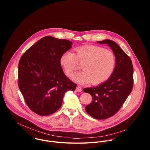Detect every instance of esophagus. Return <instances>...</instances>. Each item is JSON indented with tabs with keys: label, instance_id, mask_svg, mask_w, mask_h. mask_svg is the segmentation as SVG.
I'll use <instances>...</instances> for the list:
<instances>
[{
	"label": "esophagus",
	"instance_id": "esophagus-1",
	"mask_svg": "<svg viewBox=\"0 0 150 150\" xmlns=\"http://www.w3.org/2000/svg\"><path fill=\"white\" fill-rule=\"evenodd\" d=\"M76 92H81L82 91V88L80 86H77L76 87Z\"/></svg>",
	"mask_w": 150,
	"mask_h": 150
}]
</instances>
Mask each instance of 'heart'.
I'll return each instance as SVG.
<instances>
[{"mask_svg": "<svg viewBox=\"0 0 150 150\" xmlns=\"http://www.w3.org/2000/svg\"><path fill=\"white\" fill-rule=\"evenodd\" d=\"M75 51L76 54L66 51L60 58V63L67 76L77 70L78 62L83 64V71L71 77L75 82L81 84L89 82L99 84L107 80L112 74L115 67V57L111 51L95 45L77 47Z\"/></svg>", "mask_w": 150, "mask_h": 150, "instance_id": "1", "label": "heart"}]
</instances>
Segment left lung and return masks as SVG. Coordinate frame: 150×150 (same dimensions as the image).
<instances>
[{
    "mask_svg": "<svg viewBox=\"0 0 150 150\" xmlns=\"http://www.w3.org/2000/svg\"><path fill=\"white\" fill-rule=\"evenodd\" d=\"M97 43L106 44L111 48L115 58V65L112 74L106 81L83 89L91 95L93 99L85 109L93 118L105 120L114 115L121 108L131 93L133 67L130 58L115 42L106 39Z\"/></svg>",
    "mask_w": 150,
    "mask_h": 150,
    "instance_id": "1",
    "label": "left lung"
}]
</instances>
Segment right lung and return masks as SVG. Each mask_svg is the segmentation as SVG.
Instances as JSON below:
<instances>
[{
	"instance_id": "obj_1",
	"label": "right lung",
	"mask_w": 150,
	"mask_h": 150,
	"mask_svg": "<svg viewBox=\"0 0 150 150\" xmlns=\"http://www.w3.org/2000/svg\"><path fill=\"white\" fill-rule=\"evenodd\" d=\"M72 44L47 36L32 45L20 60L18 86L27 106L37 114L54 113L61 106L66 92L76 89L60 63Z\"/></svg>"
}]
</instances>
